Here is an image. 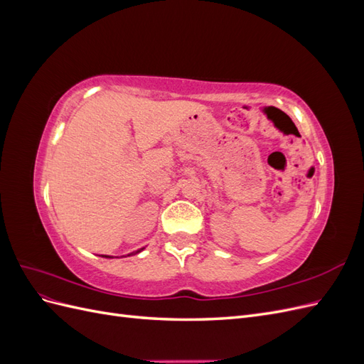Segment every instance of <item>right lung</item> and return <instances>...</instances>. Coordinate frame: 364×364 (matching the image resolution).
Instances as JSON below:
<instances>
[{
	"instance_id": "obj_1",
	"label": "right lung",
	"mask_w": 364,
	"mask_h": 364,
	"mask_svg": "<svg viewBox=\"0 0 364 364\" xmlns=\"http://www.w3.org/2000/svg\"><path fill=\"white\" fill-rule=\"evenodd\" d=\"M142 249H144V247H142ZM142 249H139V250H136V252H132V253H129V255L127 257H130V255H135V253H139ZM106 258H112V257H107V255H105Z\"/></svg>"
}]
</instances>
